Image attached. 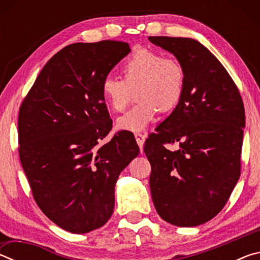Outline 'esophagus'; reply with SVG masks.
<instances>
[{"instance_id":"34e87169","label":"esophagus","mask_w":260,"mask_h":260,"mask_svg":"<svg viewBox=\"0 0 260 260\" xmlns=\"http://www.w3.org/2000/svg\"><path fill=\"white\" fill-rule=\"evenodd\" d=\"M135 140H136V142H138V144H139L141 152H142V150H143V144H144V141H146V135H144V134H141V133H136V134H135Z\"/></svg>"}]
</instances>
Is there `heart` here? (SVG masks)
<instances>
[{
    "mask_svg": "<svg viewBox=\"0 0 260 260\" xmlns=\"http://www.w3.org/2000/svg\"><path fill=\"white\" fill-rule=\"evenodd\" d=\"M124 80L107 77L101 91L107 107L121 112L136 91L135 108L117 120V127L127 132H142L155 120L158 111L169 112L177 108L184 90L186 74L182 65L173 58H166L155 50L139 48L124 64Z\"/></svg>",
    "mask_w": 260,
    "mask_h": 260,
    "instance_id": "1",
    "label": "heart"
}]
</instances>
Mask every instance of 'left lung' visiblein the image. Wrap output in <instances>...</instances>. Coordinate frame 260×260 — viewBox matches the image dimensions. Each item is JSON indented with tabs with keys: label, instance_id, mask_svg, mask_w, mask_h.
<instances>
[{
	"label": "left lung",
	"instance_id": "obj_1",
	"mask_svg": "<svg viewBox=\"0 0 260 260\" xmlns=\"http://www.w3.org/2000/svg\"><path fill=\"white\" fill-rule=\"evenodd\" d=\"M172 52L186 74L177 108L144 144L157 213L179 227L199 226L227 203L241 174L243 101L222 64L199 41L149 37ZM179 143L171 152L167 143Z\"/></svg>",
	"mask_w": 260,
	"mask_h": 260
}]
</instances>
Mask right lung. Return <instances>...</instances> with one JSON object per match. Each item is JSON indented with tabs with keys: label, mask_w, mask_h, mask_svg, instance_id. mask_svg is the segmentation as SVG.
<instances>
[{
	"label": "right lung",
	"mask_w": 260,
	"mask_h": 260,
	"mask_svg": "<svg viewBox=\"0 0 260 260\" xmlns=\"http://www.w3.org/2000/svg\"><path fill=\"white\" fill-rule=\"evenodd\" d=\"M129 45L73 43L48 60L20 105L19 158L39 208L74 234L105 225L114 186L139 155L128 133L100 142L112 128L101 86Z\"/></svg>",
	"instance_id": "obj_1"
}]
</instances>
